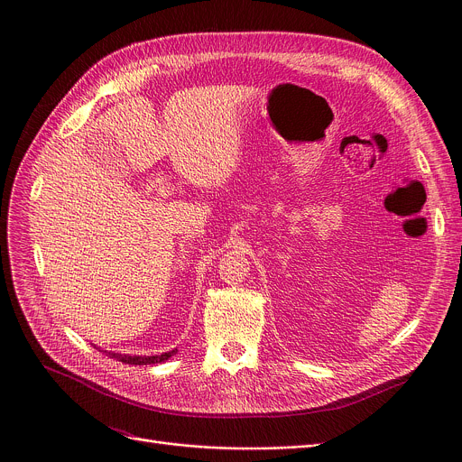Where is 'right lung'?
Instances as JSON below:
<instances>
[{"label":"right lung","instance_id":"right-lung-1","mask_svg":"<svg viewBox=\"0 0 462 462\" xmlns=\"http://www.w3.org/2000/svg\"><path fill=\"white\" fill-rule=\"evenodd\" d=\"M107 353V356L111 358H116L118 362L122 364H131V365H148V364H161V362H166L168 358H171L177 349L173 351H168V353H162V355H155V356H131V355H120V353H113V351H104Z\"/></svg>","mask_w":462,"mask_h":462}]
</instances>
